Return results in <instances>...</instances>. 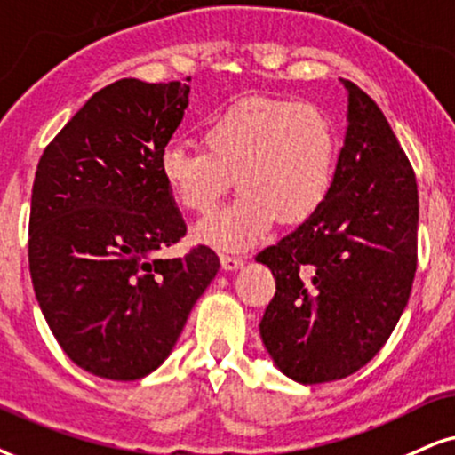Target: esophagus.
Here are the masks:
<instances>
[{
  "label": "esophagus",
  "instance_id": "1",
  "mask_svg": "<svg viewBox=\"0 0 455 455\" xmlns=\"http://www.w3.org/2000/svg\"><path fill=\"white\" fill-rule=\"evenodd\" d=\"M243 257L238 255H221V266L223 270H238L240 266H243Z\"/></svg>",
  "mask_w": 455,
  "mask_h": 455
}]
</instances>
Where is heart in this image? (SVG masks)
<instances>
[{
    "label": "heart",
    "instance_id": "b5f03b06",
    "mask_svg": "<svg viewBox=\"0 0 455 455\" xmlns=\"http://www.w3.org/2000/svg\"><path fill=\"white\" fill-rule=\"evenodd\" d=\"M202 148L171 141L160 154V177L183 209L209 212L234 183L232 204L200 221L194 236L238 251L266 236L280 219L301 223L323 206L335 177L338 139L329 117L297 100L249 97L202 126Z\"/></svg>",
    "mask_w": 455,
    "mask_h": 455
}]
</instances>
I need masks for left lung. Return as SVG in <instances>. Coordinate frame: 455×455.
<instances>
[{"label":"left lung","mask_w":455,"mask_h":455,"mask_svg":"<svg viewBox=\"0 0 455 455\" xmlns=\"http://www.w3.org/2000/svg\"><path fill=\"white\" fill-rule=\"evenodd\" d=\"M347 91V131L323 206L257 261L276 293L259 323L287 378H347L382 350L405 310L418 266V183L375 100Z\"/></svg>","instance_id":"1"}]
</instances>
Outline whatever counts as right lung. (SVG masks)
<instances>
[{
    "label": "right lung",
    "instance_id": "obj_1",
    "mask_svg": "<svg viewBox=\"0 0 455 455\" xmlns=\"http://www.w3.org/2000/svg\"><path fill=\"white\" fill-rule=\"evenodd\" d=\"M188 97L183 82L117 80L39 158L33 291L65 355L99 378L132 382L156 371L219 270L215 251L202 244L177 259L154 257L188 232L160 177Z\"/></svg>",
    "mask_w": 455,
    "mask_h": 455
}]
</instances>
